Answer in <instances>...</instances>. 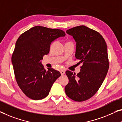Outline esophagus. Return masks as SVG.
Masks as SVG:
<instances>
[{"mask_svg": "<svg viewBox=\"0 0 122 122\" xmlns=\"http://www.w3.org/2000/svg\"><path fill=\"white\" fill-rule=\"evenodd\" d=\"M60 72H61V75H62V76L64 75L65 73V70H61Z\"/></svg>", "mask_w": 122, "mask_h": 122, "instance_id": "34e87169", "label": "esophagus"}]
</instances>
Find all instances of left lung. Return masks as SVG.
<instances>
[{"label":"left lung","mask_w":122,"mask_h":122,"mask_svg":"<svg viewBox=\"0 0 122 122\" xmlns=\"http://www.w3.org/2000/svg\"><path fill=\"white\" fill-rule=\"evenodd\" d=\"M66 33L75 40V57L82 66L77 75L65 72L69 78L65 93L73 100L83 102L97 93L106 76L109 67L107 45L100 33L85 25L74 27Z\"/></svg>","instance_id":"8db88e82"}]
</instances>
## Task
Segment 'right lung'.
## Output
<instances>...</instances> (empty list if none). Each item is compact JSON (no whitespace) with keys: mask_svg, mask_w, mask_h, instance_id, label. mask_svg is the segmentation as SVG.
I'll list each match as a JSON object with an SVG mask.
<instances>
[{"mask_svg":"<svg viewBox=\"0 0 122 122\" xmlns=\"http://www.w3.org/2000/svg\"><path fill=\"white\" fill-rule=\"evenodd\" d=\"M65 36L61 30L35 26L18 37L11 61L18 85L28 98H46L61 76V73L53 68L44 69L41 61L49 53L51 43Z\"/></svg>","mask_w":122,"mask_h":122,"instance_id":"right-lung-1","label":"right lung"}]
</instances>
